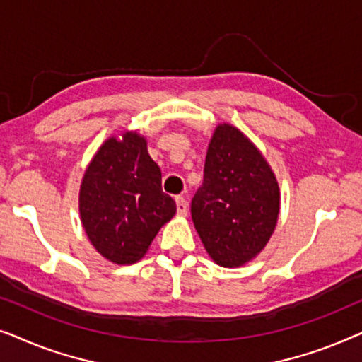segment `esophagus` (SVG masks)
Listing matches in <instances>:
<instances>
[{"instance_id": "34e87169", "label": "esophagus", "mask_w": 362, "mask_h": 362, "mask_svg": "<svg viewBox=\"0 0 362 362\" xmlns=\"http://www.w3.org/2000/svg\"><path fill=\"white\" fill-rule=\"evenodd\" d=\"M176 211L180 216H186L187 214V201L182 196L176 197Z\"/></svg>"}]
</instances>
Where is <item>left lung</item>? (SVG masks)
<instances>
[{
	"label": "left lung",
	"mask_w": 362,
	"mask_h": 362,
	"mask_svg": "<svg viewBox=\"0 0 362 362\" xmlns=\"http://www.w3.org/2000/svg\"><path fill=\"white\" fill-rule=\"evenodd\" d=\"M280 191L274 173L244 133L219 125L209 143L204 180L191 216L206 250L222 267L259 254L275 229Z\"/></svg>",
	"instance_id": "obj_1"
}]
</instances>
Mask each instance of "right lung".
Instances as JSON below:
<instances>
[{
    "instance_id": "add662e5",
    "label": "right lung",
    "mask_w": 362,
    "mask_h": 362,
    "mask_svg": "<svg viewBox=\"0 0 362 362\" xmlns=\"http://www.w3.org/2000/svg\"><path fill=\"white\" fill-rule=\"evenodd\" d=\"M78 201L92 245L120 265L140 260L176 212L175 199L161 189L160 166L136 133L103 143L87 168Z\"/></svg>"
}]
</instances>
